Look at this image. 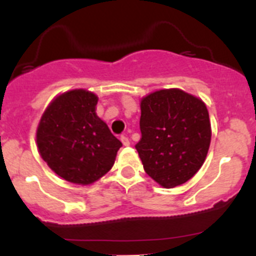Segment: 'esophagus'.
I'll return each mask as SVG.
<instances>
[{
	"instance_id": "esophagus-1",
	"label": "esophagus",
	"mask_w": 256,
	"mask_h": 256,
	"mask_svg": "<svg viewBox=\"0 0 256 256\" xmlns=\"http://www.w3.org/2000/svg\"><path fill=\"white\" fill-rule=\"evenodd\" d=\"M120 140H121V142H122L124 146H128V144H130V140H128V138L126 135H121Z\"/></svg>"
}]
</instances>
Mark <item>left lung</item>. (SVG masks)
<instances>
[{
  "label": "left lung",
  "mask_w": 256,
  "mask_h": 256,
  "mask_svg": "<svg viewBox=\"0 0 256 256\" xmlns=\"http://www.w3.org/2000/svg\"><path fill=\"white\" fill-rule=\"evenodd\" d=\"M141 140L135 144L144 170L164 188L190 180L210 144L204 102L180 89L158 90L141 102Z\"/></svg>",
  "instance_id": "8db88e82"
}]
</instances>
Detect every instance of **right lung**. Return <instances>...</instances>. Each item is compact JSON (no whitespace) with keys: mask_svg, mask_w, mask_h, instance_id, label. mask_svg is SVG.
Instances as JSON below:
<instances>
[{"mask_svg":"<svg viewBox=\"0 0 256 256\" xmlns=\"http://www.w3.org/2000/svg\"><path fill=\"white\" fill-rule=\"evenodd\" d=\"M98 96L86 90L64 92L50 102L37 128L42 158L66 180L90 184L112 170L122 144L98 118Z\"/></svg>","mask_w":256,"mask_h":256,"instance_id":"right-lung-1","label":"right lung"}]
</instances>
